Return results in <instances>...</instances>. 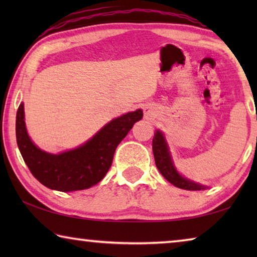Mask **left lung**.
Wrapping results in <instances>:
<instances>
[{
  "label": "left lung",
  "instance_id": "1",
  "mask_svg": "<svg viewBox=\"0 0 257 257\" xmlns=\"http://www.w3.org/2000/svg\"><path fill=\"white\" fill-rule=\"evenodd\" d=\"M153 153L155 164L156 167H158L159 171L162 173V176L165 179L169 182H171L173 186L187 190H202L206 188L205 186H202L199 184H196V182L186 179V178L181 177L179 173L177 172L176 168L173 167L167 143H165V139L162 133L159 132V130L155 133L153 137Z\"/></svg>",
  "mask_w": 257,
  "mask_h": 257
}]
</instances>
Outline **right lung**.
Segmentation results:
<instances>
[{
  "label": "right lung",
  "instance_id": "1",
  "mask_svg": "<svg viewBox=\"0 0 257 257\" xmlns=\"http://www.w3.org/2000/svg\"><path fill=\"white\" fill-rule=\"evenodd\" d=\"M142 118V110L129 112L104 125L86 144L54 155L37 149L30 141L21 103L16 120L17 144L32 175L42 185L59 191L82 190L103 179L111 167L116 146Z\"/></svg>",
  "mask_w": 257,
  "mask_h": 257
}]
</instances>
